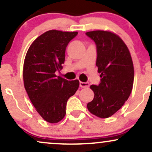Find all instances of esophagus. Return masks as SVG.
<instances>
[{"label": "esophagus", "mask_w": 152, "mask_h": 152, "mask_svg": "<svg viewBox=\"0 0 152 152\" xmlns=\"http://www.w3.org/2000/svg\"><path fill=\"white\" fill-rule=\"evenodd\" d=\"M79 86L81 88H88L89 87V83L88 82H79Z\"/></svg>", "instance_id": "obj_1"}]
</instances>
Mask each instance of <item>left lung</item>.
<instances>
[{"label": "left lung", "mask_w": 152, "mask_h": 152, "mask_svg": "<svg viewBox=\"0 0 152 152\" xmlns=\"http://www.w3.org/2000/svg\"><path fill=\"white\" fill-rule=\"evenodd\" d=\"M95 42L96 65L101 73L99 85H91L94 98L87 108L91 114L108 118L118 111L129 97L134 83L133 62L128 48L117 35L104 31L86 33Z\"/></svg>", "instance_id": "left-lung-1"}]
</instances>
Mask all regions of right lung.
Masks as SVG:
<instances>
[{
  "label": "right lung",
  "instance_id": "obj_1",
  "mask_svg": "<svg viewBox=\"0 0 152 152\" xmlns=\"http://www.w3.org/2000/svg\"><path fill=\"white\" fill-rule=\"evenodd\" d=\"M77 34L46 31L35 40L26 53L23 73L24 86L36 111L49 123L64 118L68 99L79 86L78 80L68 81L55 74L62 69L66 47Z\"/></svg>",
  "mask_w": 152,
  "mask_h": 152
}]
</instances>
